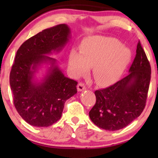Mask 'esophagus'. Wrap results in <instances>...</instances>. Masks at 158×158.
<instances>
[{"instance_id":"1","label":"esophagus","mask_w":158,"mask_h":158,"mask_svg":"<svg viewBox=\"0 0 158 158\" xmlns=\"http://www.w3.org/2000/svg\"><path fill=\"white\" fill-rule=\"evenodd\" d=\"M77 90H78V91H82V90H85L86 87L83 83H79L78 84H77Z\"/></svg>"}]
</instances>
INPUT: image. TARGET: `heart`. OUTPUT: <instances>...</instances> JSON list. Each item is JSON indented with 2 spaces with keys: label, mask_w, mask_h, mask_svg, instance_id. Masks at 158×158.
Masks as SVG:
<instances>
[{
  "label": "heart",
  "mask_w": 158,
  "mask_h": 158,
  "mask_svg": "<svg viewBox=\"0 0 158 158\" xmlns=\"http://www.w3.org/2000/svg\"><path fill=\"white\" fill-rule=\"evenodd\" d=\"M131 60V52L119 40L102 36H90L81 43L80 53L71 52L69 66L76 77L93 68V77L101 86L111 85L122 76Z\"/></svg>",
  "instance_id": "obj_1"
}]
</instances>
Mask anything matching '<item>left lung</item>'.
Listing matches in <instances>:
<instances>
[{"mask_svg": "<svg viewBox=\"0 0 158 158\" xmlns=\"http://www.w3.org/2000/svg\"><path fill=\"white\" fill-rule=\"evenodd\" d=\"M136 52L127 76L109 87L95 91L96 102L89 116L99 128L109 131L124 128L145 107L151 68L140 42Z\"/></svg>", "mask_w": 158, "mask_h": 158, "instance_id": "obj_1", "label": "left lung"}]
</instances>
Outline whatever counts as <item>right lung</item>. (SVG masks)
Here are the masks:
<instances>
[{
	"label": "right lung",
	"instance_id": "right-lung-1",
	"mask_svg": "<svg viewBox=\"0 0 158 158\" xmlns=\"http://www.w3.org/2000/svg\"><path fill=\"white\" fill-rule=\"evenodd\" d=\"M70 29L59 24L43 30L19 47L10 73L15 107L31 126L47 127L61 118L65 101L77 94V82L64 76L57 60L48 55L59 52L68 44ZM43 64H50L40 80L36 72Z\"/></svg>",
	"mask_w": 158,
	"mask_h": 158
}]
</instances>
